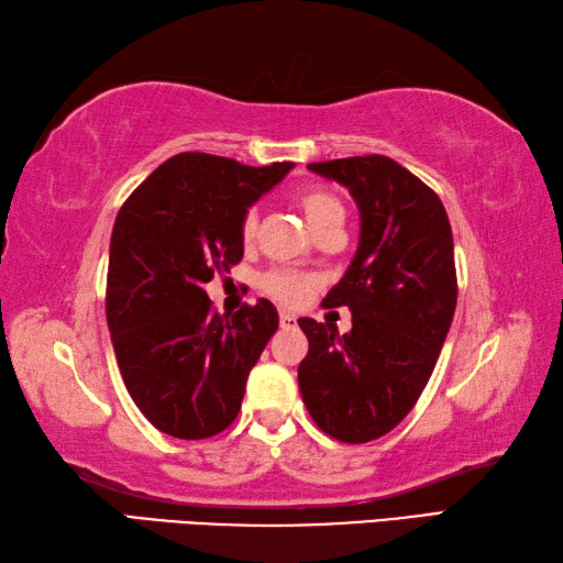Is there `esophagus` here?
<instances>
[{
    "instance_id": "obj_1",
    "label": "esophagus",
    "mask_w": 563,
    "mask_h": 563,
    "mask_svg": "<svg viewBox=\"0 0 563 563\" xmlns=\"http://www.w3.org/2000/svg\"><path fill=\"white\" fill-rule=\"evenodd\" d=\"M295 314H290V312H280V327H285V330H290V327H295Z\"/></svg>"
}]
</instances>
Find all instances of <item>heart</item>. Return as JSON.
<instances>
[{"mask_svg":"<svg viewBox=\"0 0 563 563\" xmlns=\"http://www.w3.org/2000/svg\"><path fill=\"white\" fill-rule=\"evenodd\" d=\"M298 207L302 209L305 219L310 221V227L314 231H320L324 223H330L332 219H344V207L342 201L334 197L332 191L327 189H320V187H310V189H302L298 194ZM241 241L243 243H251L255 231H258V213H255V209H249L246 213H243L241 219ZM263 290L271 295V298H275L283 305H298L305 295H308L310 290V278L308 275H300L295 271H271L263 275Z\"/></svg>","mask_w":563,"mask_h":563,"instance_id":"obj_1","label":"heart"}]
</instances>
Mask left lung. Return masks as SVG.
Returning a JSON list of instances; mask_svg holds the SVG:
<instances>
[{"label":"left lung","mask_w":563,"mask_h":563,"mask_svg":"<svg viewBox=\"0 0 563 563\" xmlns=\"http://www.w3.org/2000/svg\"><path fill=\"white\" fill-rule=\"evenodd\" d=\"M360 207V249L324 308L352 310V330L300 317L298 366L312 421L342 443H369L404 421L431 379L451 330L457 278L453 231L438 194L391 157L308 165Z\"/></svg>","instance_id":"1"}]
</instances>
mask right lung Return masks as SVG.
I'll list each match as a JSON object with an SVG mask.
<instances>
[{"label":"right lung","instance_id":"obj_1","mask_svg":"<svg viewBox=\"0 0 563 563\" xmlns=\"http://www.w3.org/2000/svg\"><path fill=\"white\" fill-rule=\"evenodd\" d=\"M292 167L181 152L122 203L110 239L108 327L128 394L157 431L201 441L239 416L278 310L261 298L221 317L203 285L243 258V213Z\"/></svg>","mask_w":563,"mask_h":563}]
</instances>
